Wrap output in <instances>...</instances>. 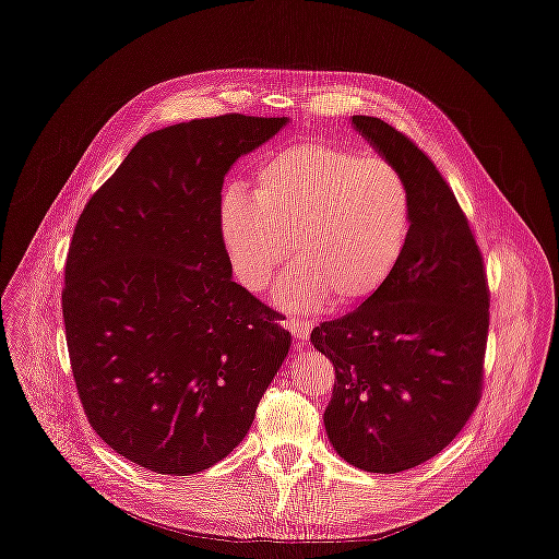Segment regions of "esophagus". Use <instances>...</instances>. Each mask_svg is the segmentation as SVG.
Segmentation results:
<instances>
[{
	"instance_id": "obj_1",
	"label": "esophagus",
	"mask_w": 559,
	"mask_h": 559,
	"mask_svg": "<svg viewBox=\"0 0 559 559\" xmlns=\"http://www.w3.org/2000/svg\"><path fill=\"white\" fill-rule=\"evenodd\" d=\"M287 324H289V331L296 340H307L311 329H313V322L311 320H305V318H298V316H292L287 318Z\"/></svg>"
}]
</instances>
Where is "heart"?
Here are the masks:
<instances>
[{
  "mask_svg": "<svg viewBox=\"0 0 559 559\" xmlns=\"http://www.w3.org/2000/svg\"><path fill=\"white\" fill-rule=\"evenodd\" d=\"M252 198L222 202V237L243 287L263 292L294 243V267L276 285L285 309L326 300L350 307L376 296L408 243L413 198L386 159L340 142L305 138L265 153L252 170Z\"/></svg>",
  "mask_w": 559,
  "mask_h": 559,
  "instance_id": "heart-1",
  "label": "heart"
}]
</instances>
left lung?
Returning <instances> with one entry per match:
<instances>
[{"label":"left lung","mask_w":559,"mask_h":559,"mask_svg":"<svg viewBox=\"0 0 559 559\" xmlns=\"http://www.w3.org/2000/svg\"><path fill=\"white\" fill-rule=\"evenodd\" d=\"M353 127L404 175L406 252L391 281L311 344L333 361L324 428L335 452L373 474L417 467L465 428L483 395L489 285L474 228L435 162L370 116Z\"/></svg>","instance_id":"8db88e82"}]
</instances>
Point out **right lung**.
Masks as SVG:
<instances>
[{
  "label": "right lung",
  "instance_id": "1",
  "mask_svg": "<svg viewBox=\"0 0 559 559\" xmlns=\"http://www.w3.org/2000/svg\"><path fill=\"white\" fill-rule=\"evenodd\" d=\"M287 118L224 114L144 135L85 204L61 294L94 432L155 474L226 459L287 357L281 313L233 281L222 186Z\"/></svg>",
  "mask_w": 559,
  "mask_h": 559
}]
</instances>
